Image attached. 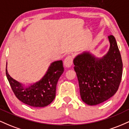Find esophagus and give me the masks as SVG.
Wrapping results in <instances>:
<instances>
[{
	"label": "esophagus",
	"mask_w": 129,
	"mask_h": 129,
	"mask_svg": "<svg viewBox=\"0 0 129 129\" xmlns=\"http://www.w3.org/2000/svg\"><path fill=\"white\" fill-rule=\"evenodd\" d=\"M73 58L72 56H67L66 59L63 60V65H64V66L67 68L70 67L72 66V64H73Z\"/></svg>",
	"instance_id": "1"
}]
</instances>
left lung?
Wrapping results in <instances>:
<instances>
[{
  "label": "left lung",
  "mask_w": 129,
  "mask_h": 129,
  "mask_svg": "<svg viewBox=\"0 0 129 129\" xmlns=\"http://www.w3.org/2000/svg\"><path fill=\"white\" fill-rule=\"evenodd\" d=\"M110 47L102 57L85 51L74 58V69L79 82L80 95L84 103L96 106L116 93L120 84L122 62L116 39L108 36Z\"/></svg>",
  "instance_id": "left-lung-1"
}]
</instances>
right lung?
<instances>
[{"label":"right lung","mask_w":129,"mask_h":129,"mask_svg":"<svg viewBox=\"0 0 129 129\" xmlns=\"http://www.w3.org/2000/svg\"><path fill=\"white\" fill-rule=\"evenodd\" d=\"M63 72L61 60L50 63L44 76L33 84H22L11 78L7 71L6 75L13 92L17 98L28 106L44 107L49 105L56 96L57 81Z\"/></svg>","instance_id":"1"}]
</instances>
